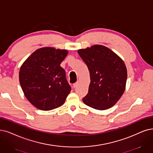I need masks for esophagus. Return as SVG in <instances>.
Segmentation results:
<instances>
[{
    "label": "esophagus",
    "mask_w": 153,
    "mask_h": 153,
    "mask_svg": "<svg viewBox=\"0 0 153 153\" xmlns=\"http://www.w3.org/2000/svg\"><path fill=\"white\" fill-rule=\"evenodd\" d=\"M77 86H78V82H76V83H75L73 84V87L74 88H75Z\"/></svg>",
    "instance_id": "34e87169"
}]
</instances>
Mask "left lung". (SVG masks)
Instances as JSON below:
<instances>
[{
    "label": "left lung",
    "mask_w": 153,
    "mask_h": 153,
    "mask_svg": "<svg viewBox=\"0 0 153 153\" xmlns=\"http://www.w3.org/2000/svg\"><path fill=\"white\" fill-rule=\"evenodd\" d=\"M78 53L87 64L90 76L88 92L83 102L100 111L113 107L126 89L127 71L124 61L100 45L80 49Z\"/></svg>",
    "instance_id": "1"
}]
</instances>
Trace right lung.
<instances>
[{
	"label": "right lung",
	"mask_w": 153,
	"mask_h": 153,
	"mask_svg": "<svg viewBox=\"0 0 153 153\" xmlns=\"http://www.w3.org/2000/svg\"><path fill=\"white\" fill-rule=\"evenodd\" d=\"M68 53L66 50L41 48L21 65L19 75L21 86L26 99L35 107L46 111L65 103L71 87L60 64Z\"/></svg>",
	"instance_id": "add662e5"
}]
</instances>
